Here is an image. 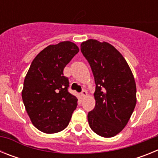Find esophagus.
I'll return each instance as SVG.
<instances>
[{
	"mask_svg": "<svg viewBox=\"0 0 158 158\" xmlns=\"http://www.w3.org/2000/svg\"><path fill=\"white\" fill-rule=\"evenodd\" d=\"M81 95L82 97H85V96H86V95H87V91L84 89V90H82L81 93Z\"/></svg>",
	"mask_w": 158,
	"mask_h": 158,
	"instance_id": "obj_1",
	"label": "esophagus"
}]
</instances>
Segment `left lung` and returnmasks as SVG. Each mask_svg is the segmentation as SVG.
Instances as JSON below:
<instances>
[{
	"instance_id": "obj_1",
	"label": "left lung",
	"mask_w": 158,
	"mask_h": 158,
	"mask_svg": "<svg viewBox=\"0 0 158 158\" xmlns=\"http://www.w3.org/2000/svg\"><path fill=\"white\" fill-rule=\"evenodd\" d=\"M81 51L91 66L96 83V105L88 114L95 133L104 138L118 134L127 124L136 105V84L122 54L110 43L89 40Z\"/></svg>"
}]
</instances>
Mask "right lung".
<instances>
[{"label":"right lung","mask_w":158,"mask_h":158,"mask_svg":"<svg viewBox=\"0 0 158 158\" xmlns=\"http://www.w3.org/2000/svg\"><path fill=\"white\" fill-rule=\"evenodd\" d=\"M79 52L75 43L50 45L32 61L23 82L22 99L32 124L42 132L54 134L68 126L77 99L68 92L63 69Z\"/></svg>","instance_id":"obj_1"}]
</instances>
